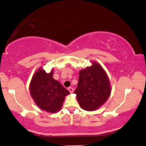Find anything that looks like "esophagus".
<instances>
[{"mask_svg": "<svg viewBox=\"0 0 146 146\" xmlns=\"http://www.w3.org/2000/svg\"><path fill=\"white\" fill-rule=\"evenodd\" d=\"M68 90H69L70 93H73V88H72V87H69V88H68Z\"/></svg>", "mask_w": 146, "mask_h": 146, "instance_id": "obj_1", "label": "esophagus"}]
</instances>
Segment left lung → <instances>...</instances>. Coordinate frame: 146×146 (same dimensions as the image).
I'll list each match as a JSON object with an SVG mask.
<instances>
[{"mask_svg":"<svg viewBox=\"0 0 146 146\" xmlns=\"http://www.w3.org/2000/svg\"><path fill=\"white\" fill-rule=\"evenodd\" d=\"M74 93L80 107L94 111L102 106L111 93V86L105 70L99 63L92 61V65L79 71L77 88Z\"/></svg>","mask_w":146,"mask_h":146,"instance_id":"left-lung-1","label":"left lung"}]
</instances>
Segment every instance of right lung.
Wrapping results in <instances>:
<instances>
[{
	"mask_svg": "<svg viewBox=\"0 0 146 146\" xmlns=\"http://www.w3.org/2000/svg\"><path fill=\"white\" fill-rule=\"evenodd\" d=\"M53 69L46 73L42 67L35 72L29 84L30 95L40 109L55 113L61 109L66 96L70 92L53 78Z\"/></svg>",
	"mask_w": 146,
	"mask_h": 146,
	"instance_id": "add662e5",
	"label": "right lung"
}]
</instances>
